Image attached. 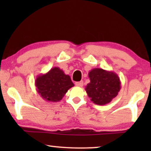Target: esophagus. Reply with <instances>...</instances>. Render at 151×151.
Instances as JSON below:
<instances>
[{"instance_id":"obj_1","label":"esophagus","mask_w":151,"mask_h":151,"mask_svg":"<svg viewBox=\"0 0 151 151\" xmlns=\"http://www.w3.org/2000/svg\"><path fill=\"white\" fill-rule=\"evenodd\" d=\"M76 85L77 86H83V81H80V82H76Z\"/></svg>"}]
</instances>
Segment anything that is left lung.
<instances>
[{"instance_id": "obj_1", "label": "left lung", "mask_w": 151, "mask_h": 151, "mask_svg": "<svg viewBox=\"0 0 151 151\" xmlns=\"http://www.w3.org/2000/svg\"><path fill=\"white\" fill-rule=\"evenodd\" d=\"M90 82L85 90L91 101L98 105L110 103L117 96L121 82L117 74L111 71L94 68L88 72Z\"/></svg>"}]
</instances>
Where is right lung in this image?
Wrapping results in <instances>:
<instances>
[{
    "label": "right lung",
    "instance_id": "1",
    "mask_svg": "<svg viewBox=\"0 0 151 151\" xmlns=\"http://www.w3.org/2000/svg\"><path fill=\"white\" fill-rule=\"evenodd\" d=\"M36 91L47 102L60 101L68 90L74 86L71 78L59 67H53L46 73L38 76L35 80Z\"/></svg>",
    "mask_w": 151,
    "mask_h": 151
}]
</instances>
